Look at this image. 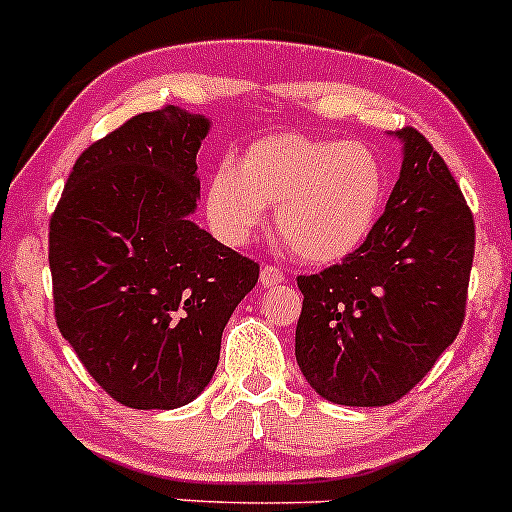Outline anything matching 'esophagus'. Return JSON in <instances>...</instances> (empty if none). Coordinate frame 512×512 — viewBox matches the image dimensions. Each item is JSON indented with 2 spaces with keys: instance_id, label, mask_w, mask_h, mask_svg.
I'll list each match as a JSON object with an SVG mask.
<instances>
[{
  "instance_id": "obj_1",
  "label": "esophagus",
  "mask_w": 512,
  "mask_h": 512,
  "mask_svg": "<svg viewBox=\"0 0 512 512\" xmlns=\"http://www.w3.org/2000/svg\"><path fill=\"white\" fill-rule=\"evenodd\" d=\"M283 271L281 268H276V266H263L261 268V286L263 288H273V286H278V283H283Z\"/></svg>"
}]
</instances>
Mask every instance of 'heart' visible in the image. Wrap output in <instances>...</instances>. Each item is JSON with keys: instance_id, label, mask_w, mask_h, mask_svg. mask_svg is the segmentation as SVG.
<instances>
[{"instance_id": "1", "label": "heart", "mask_w": 512, "mask_h": 512, "mask_svg": "<svg viewBox=\"0 0 512 512\" xmlns=\"http://www.w3.org/2000/svg\"><path fill=\"white\" fill-rule=\"evenodd\" d=\"M387 175L362 142L271 135L256 140L207 184V217L219 239L241 246L276 207L281 239L313 266L355 254L377 226Z\"/></svg>"}]
</instances>
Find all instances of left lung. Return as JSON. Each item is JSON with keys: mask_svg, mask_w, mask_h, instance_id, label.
<instances>
[{"mask_svg": "<svg viewBox=\"0 0 512 512\" xmlns=\"http://www.w3.org/2000/svg\"><path fill=\"white\" fill-rule=\"evenodd\" d=\"M370 239L337 266L298 276L295 360L345 407L402 399L456 340L476 249L473 214L449 167L414 128Z\"/></svg>", "mask_w": 512, "mask_h": 512, "instance_id": "1", "label": "left lung"}]
</instances>
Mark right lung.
Instances as JSON below:
<instances>
[{"label":"right lung","mask_w":512,"mask_h":512,"mask_svg":"<svg viewBox=\"0 0 512 512\" xmlns=\"http://www.w3.org/2000/svg\"><path fill=\"white\" fill-rule=\"evenodd\" d=\"M209 118L140 113L78 157L51 217L61 335L130 409H177L219 365L221 333L258 263L192 221Z\"/></svg>","instance_id":"right-lung-1"}]
</instances>
